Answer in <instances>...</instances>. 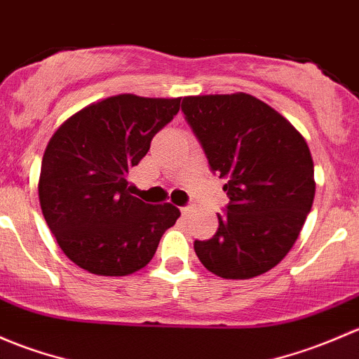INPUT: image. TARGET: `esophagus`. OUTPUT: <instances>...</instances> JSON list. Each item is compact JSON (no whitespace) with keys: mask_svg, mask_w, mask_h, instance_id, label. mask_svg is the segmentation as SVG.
<instances>
[{"mask_svg":"<svg viewBox=\"0 0 359 359\" xmlns=\"http://www.w3.org/2000/svg\"><path fill=\"white\" fill-rule=\"evenodd\" d=\"M191 212H194V207H191V205L181 207V214H183V216H190Z\"/></svg>","mask_w":359,"mask_h":359,"instance_id":"34e87169","label":"esophagus"}]
</instances>
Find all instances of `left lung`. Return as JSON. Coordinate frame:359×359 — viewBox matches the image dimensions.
Returning a JSON list of instances; mask_svg holds the SVG:
<instances>
[{
	"label": "left lung",
	"instance_id": "left-lung-1",
	"mask_svg": "<svg viewBox=\"0 0 359 359\" xmlns=\"http://www.w3.org/2000/svg\"><path fill=\"white\" fill-rule=\"evenodd\" d=\"M184 119L201 142L230 204L219 228L195 240L202 264L228 280L275 268L289 254L315 198V165L301 133L252 95L184 97Z\"/></svg>",
	"mask_w": 359,
	"mask_h": 359
}]
</instances>
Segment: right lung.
Listing matches in <instances>:
<instances>
[{"label": "right lung", "mask_w": 359, "mask_h": 359, "mask_svg": "<svg viewBox=\"0 0 359 359\" xmlns=\"http://www.w3.org/2000/svg\"><path fill=\"white\" fill-rule=\"evenodd\" d=\"M181 98L117 95L84 107L48 142L39 204L58 245L79 268L126 276L152 261L161 236L180 217L172 204L133 197L128 175L178 114Z\"/></svg>", "instance_id": "1"}]
</instances>
